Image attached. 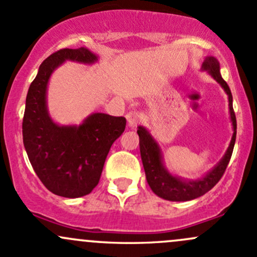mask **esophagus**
<instances>
[{"instance_id": "34e87169", "label": "esophagus", "mask_w": 257, "mask_h": 257, "mask_svg": "<svg viewBox=\"0 0 257 257\" xmlns=\"http://www.w3.org/2000/svg\"><path fill=\"white\" fill-rule=\"evenodd\" d=\"M126 120H128V125L132 126V128H134V126H137L138 121H139V113L137 112V110H129L128 113H126Z\"/></svg>"}]
</instances>
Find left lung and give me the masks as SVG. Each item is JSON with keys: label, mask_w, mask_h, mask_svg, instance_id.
Segmentation results:
<instances>
[{"label": "left lung", "mask_w": 257, "mask_h": 257, "mask_svg": "<svg viewBox=\"0 0 257 257\" xmlns=\"http://www.w3.org/2000/svg\"><path fill=\"white\" fill-rule=\"evenodd\" d=\"M202 71L208 72L219 83L224 92L228 94L229 114H230V121L231 125H233V137H231L230 144H229L228 149L219 160V163L202 177L190 180V178H183L172 175L169 171V169L165 166L163 151H161L159 143L154 139V137L151 136L150 132L145 126H138L137 133L139 136L140 156H142L147 181L149 183L151 191L156 196L166 199V201H192V199L198 198L209 190H212L223 176L231 158V154H233L236 138V118L233 109V96H231L230 88L221 77L219 61L214 56H206L203 64H202Z\"/></svg>", "instance_id": "8db88e82"}]
</instances>
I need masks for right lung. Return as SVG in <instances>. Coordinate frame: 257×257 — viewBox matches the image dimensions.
Returning a JSON list of instances; mask_svg holds the SVG:
<instances>
[{
    "label": "right lung",
    "instance_id": "add662e5",
    "mask_svg": "<svg viewBox=\"0 0 257 257\" xmlns=\"http://www.w3.org/2000/svg\"><path fill=\"white\" fill-rule=\"evenodd\" d=\"M65 61L92 65L98 56L82 47L61 49L43 61L27 93L23 144L37 176L50 192L79 198L98 185L110 147L124 132L126 120L92 113L80 124L54 121L47 103L48 83Z\"/></svg>",
    "mask_w": 257,
    "mask_h": 257
}]
</instances>
